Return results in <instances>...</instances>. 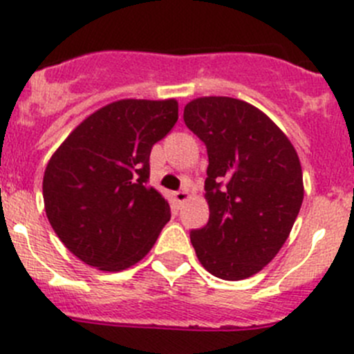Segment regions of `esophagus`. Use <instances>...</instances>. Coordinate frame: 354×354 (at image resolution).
Wrapping results in <instances>:
<instances>
[{"label": "esophagus", "mask_w": 354, "mask_h": 354, "mask_svg": "<svg viewBox=\"0 0 354 354\" xmlns=\"http://www.w3.org/2000/svg\"><path fill=\"white\" fill-rule=\"evenodd\" d=\"M173 197L178 204H183L185 201L190 199V194H188V190H178V192L173 194Z\"/></svg>", "instance_id": "34e87169"}]
</instances>
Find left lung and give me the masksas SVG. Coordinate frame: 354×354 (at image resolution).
Segmentation results:
<instances>
[{
  "mask_svg": "<svg viewBox=\"0 0 354 354\" xmlns=\"http://www.w3.org/2000/svg\"><path fill=\"white\" fill-rule=\"evenodd\" d=\"M183 120L209 160V220L190 232L197 259L220 279H246L277 255L295 223L304 199L299 155L281 129L241 99H194Z\"/></svg>",
  "mask_w": 354,
  "mask_h": 354,
  "instance_id": "left-lung-1",
  "label": "left lung"
}]
</instances>
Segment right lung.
<instances>
[{
  "label": "right lung",
  "mask_w": 354,
  "mask_h": 354,
  "mask_svg": "<svg viewBox=\"0 0 354 354\" xmlns=\"http://www.w3.org/2000/svg\"><path fill=\"white\" fill-rule=\"evenodd\" d=\"M178 120V102L122 99L85 118L43 176L52 229L69 252L101 270H124L151 250L171 220L148 185L150 151Z\"/></svg>",
  "instance_id": "1"
}]
</instances>
